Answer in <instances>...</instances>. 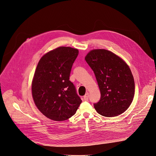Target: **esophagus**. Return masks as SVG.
I'll return each mask as SVG.
<instances>
[{
    "label": "esophagus",
    "instance_id": "esophagus-1",
    "mask_svg": "<svg viewBox=\"0 0 156 156\" xmlns=\"http://www.w3.org/2000/svg\"><path fill=\"white\" fill-rule=\"evenodd\" d=\"M83 99L84 100V101H88V100H89V94H88V93L86 94L84 96Z\"/></svg>",
    "mask_w": 156,
    "mask_h": 156
}]
</instances>
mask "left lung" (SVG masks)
Here are the masks:
<instances>
[{"label":"left lung","instance_id":"8db88e82","mask_svg":"<svg viewBox=\"0 0 156 156\" xmlns=\"http://www.w3.org/2000/svg\"><path fill=\"white\" fill-rule=\"evenodd\" d=\"M85 60L94 71L101 93L94 104L97 112L106 117L118 116L133 102L135 83L129 66L120 56L106 49H94Z\"/></svg>","mask_w":156,"mask_h":156}]
</instances>
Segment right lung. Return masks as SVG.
<instances>
[{
	"label": "right lung",
	"mask_w": 156,
	"mask_h": 156,
	"mask_svg": "<svg viewBox=\"0 0 156 156\" xmlns=\"http://www.w3.org/2000/svg\"><path fill=\"white\" fill-rule=\"evenodd\" d=\"M78 52L77 48L59 47L44 55L37 65L31 83L33 99L38 110L51 120L69 119L82 102L69 80Z\"/></svg>",
	"instance_id": "obj_1"
}]
</instances>
